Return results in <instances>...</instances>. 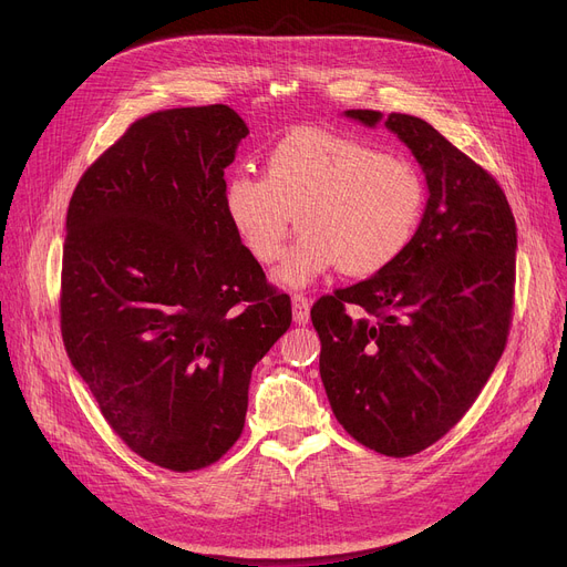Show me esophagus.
I'll return each instance as SVG.
<instances>
[{
	"instance_id": "1",
	"label": "esophagus",
	"mask_w": 567,
	"mask_h": 567,
	"mask_svg": "<svg viewBox=\"0 0 567 567\" xmlns=\"http://www.w3.org/2000/svg\"><path fill=\"white\" fill-rule=\"evenodd\" d=\"M291 308H293V321L296 323H308L310 321V299L306 293H293L291 296Z\"/></svg>"
}]
</instances>
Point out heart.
<instances>
[{"instance_id": "obj_1", "label": "heart", "mask_w": 567, "mask_h": 567, "mask_svg": "<svg viewBox=\"0 0 567 567\" xmlns=\"http://www.w3.org/2000/svg\"><path fill=\"white\" fill-rule=\"evenodd\" d=\"M425 202L411 161L331 133H291L268 148L264 176L238 167L223 184L225 216L259 264L280 257L296 214L303 231L276 271L289 287L336 266L351 278L385 271L419 234Z\"/></svg>"}]
</instances>
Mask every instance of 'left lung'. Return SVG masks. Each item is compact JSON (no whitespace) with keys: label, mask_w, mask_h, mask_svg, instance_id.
<instances>
[{"label":"left lung","mask_w":567,"mask_h":567,"mask_svg":"<svg viewBox=\"0 0 567 567\" xmlns=\"http://www.w3.org/2000/svg\"><path fill=\"white\" fill-rule=\"evenodd\" d=\"M347 116L374 126V110ZM389 126L421 163L430 199L419 234L385 271L326 293L310 317L338 423L365 449L409 457L449 434L508 342L517 225L496 178L427 122Z\"/></svg>","instance_id":"left-lung-1"}]
</instances>
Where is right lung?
Listing matches in <instances>:
<instances>
[{"label": "right lung", "mask_w": 567, "mask_h": 567, "mask_svg": "<svg viewBox=\"0 0 567 567\" xmlns=\"http://www.w3.org/2000/svg\"><path fill=\"white\" fill-rule=\"evenodd\" d=\"M248 133L220 103L146 114L86 167L66 214L69 359L114 434L176 473L238 441L252 368L291 323L223 208Z\"/></svg>", "instance_id": "1"}]
</instances>
